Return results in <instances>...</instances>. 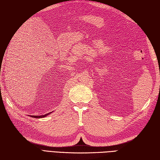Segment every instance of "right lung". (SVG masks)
<instances>
[{"instance_id": "obj_1", "label": "right lung", "mask_w": 160, "mask_h": 160, "mask_svg": "<svg viewBox=\"0 0 160 160\" xmlns=\"http://www.w3.org/2000/svg\"><path fill=\"white\" fill-rule=\"evenodd\" d=\"M51 113V112H50V113H47V114L42 115V116H31V117H32V118H44V117H46V116H47L48 115H49Z\"/></svg>"}]
</instances>
